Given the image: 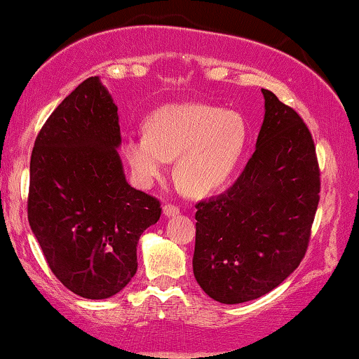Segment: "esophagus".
Listing matches in <instances>:
<instances>
[{
    "label": "esophagus",
    "mask_w": 359,
    "mask_h": 359,
    "mask_svg": "<svg viewBox=\"0 0 359 359\" xmlns=\"http://www.w3.org/2000/svg\"><path fill=\"white\" fill-rule=\"evenodd\" d=\"M163 214H165V217H176V215H180V209L176 205L165 204L163 205Z\"/></svg>",
    "instance_id": "34e87169"
}]
</instances>
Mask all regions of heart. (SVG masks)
<instances>
[{
    "label": "heart",
    "instance_id": "obj_1",
    "mask_svg": "<svg viewBox=\"0 0 359 359\" xmlns=\"http://www.w3.org/2000/svg\"><path fill=\"white\" fill-rule=\"evenodd\" d=\"M144 131L121 147L136 183L149 188L176 158V183L196 197L214 194L235 178L249 139L240 113L207 103L158 108L145 119Z\"/></svg>",
    "mask_w": 359,
    "mask_h": 359
}]
</instances>
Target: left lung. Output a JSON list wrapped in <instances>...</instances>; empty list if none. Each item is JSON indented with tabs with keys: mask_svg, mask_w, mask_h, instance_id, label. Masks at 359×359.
I'll list each match as a JSON object with an SVG mask.
<instances>
[{
	"mask_svg": "<svg viewBox=\"0 0 359 359\" xmlns=\"http://www.w3.org/2000/svg\"><path fill=\"white\" fill-rule=\"evenodd\" d=\"M266 115L236 183L196 204L192 270L223 304L261 298L299 266L319 204V165L309 129L262 89Z\"/></svg>",
	"mask_w": 359,
	"mask_h": 359,
	"instance_id": "left-lung-1",
	"label": "left lung"
}]
</instances>
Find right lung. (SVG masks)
<instances>
[{"label": "right lung", "instance_id": "right-lung-1", "mask_svg": "<svg viewBox=\"0 0 359 359\" xmlns=\"http://www.w3.org/2000/svg\"><path fill=\"white\" fill-rule=\"evenodd\" d=\"M119 145L118 107L93 76L46 119L30 157V228L55 277L87 299L131 282L139 238L162 214L126 181Z\"/></svg>", "mask_w": 359, "mask_h": 359}]
</instances>
